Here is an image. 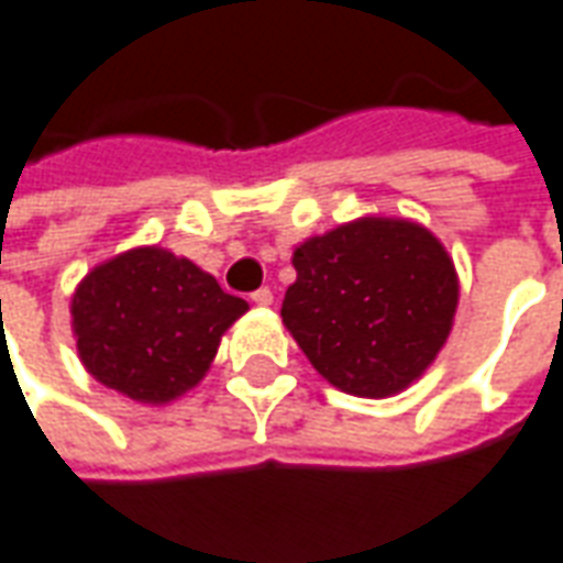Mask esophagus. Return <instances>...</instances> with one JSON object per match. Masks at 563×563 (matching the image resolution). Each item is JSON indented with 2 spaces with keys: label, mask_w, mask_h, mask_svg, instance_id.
<instances>
[{
  "label": "esophagus",
  "mask_w": 563,
  "mask_h": 563,
  "mask_svg": "<svg viewBox=\"0 0 563 563\" xmlns=\"http://www.w3.org/2000/svg\"><path fill=\"white\" fill-rule=\"evenodd\" d=\"M250 301L258 305V308H271V305H274V292H271L268 286H262V289H255V292L250 295Z\"/></svg>",
  "instance_id": "34e87169"
}]
</instances>
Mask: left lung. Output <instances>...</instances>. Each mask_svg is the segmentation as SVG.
<instances>
[{
    "label": "left lung",
    "mask_w": 563,
    "mask_h": 563,
    "mask_svg": "<svg viewBox=\"0 0 563 563\" xmlns=\"http://www.w3.org/2000/svg\"><path fill=\"white\" fill-rule=\"evenodd\" d=\"M292 268L283 325L341 393L396 396L445 347L460 280L430 228L363 216L298 243Z\"/></svg>",
    "instance_id": "left-lung-1"
}]
</instances>
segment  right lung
Returning a JSON list of instances; mask_svg holds the SVG:
<instances>
[{"instance_id":"1","label":"right lung","mask_w":563,"mask_h":563,"mask_svg":"<svg viewBox=\"0 0 563 563\" xmlns=\"http://www.w3.org/2000/svg\"><path fill=\"white\" fill-rule=\"evenodd\" d=\"M250 305L164 246H133L90 268L73 292L78 360L103 387L143 405L195 390L219 341Z\"/></svg>"}]
</instances>
